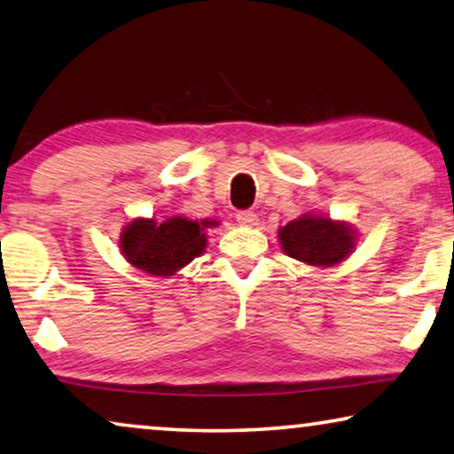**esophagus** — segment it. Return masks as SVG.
Returning a JSON list of instances; mask_svg holds the SVG:
<instances>
[{
  "mask_svg": "<svg viewBox=\"0 0 454 454\" xmlns=\"http://www.w3.org/2000/svg\"><path fill=\"white\" fill-rule=\"evenodd\" d=\"M236 220H239V224H242V226H256V224H259V215H256L254 212H250V209H245V212L236 214Z\"/></svg>",
  "mask_w": 454,
  "mask_h": 454,
  "instance_id": "esophagus-1",
  "label": "esophagus"
}]
</instances>
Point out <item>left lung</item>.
Wrapping results in <instances>:
<instances>
[{"label":"left lung","instance_id":"8db88e82","mask_svg":"<svg viewBox=\"0 0 454 454\" xmlns=\"http://www.w3.org/2000/svg\"><path fill=\"white\" fill-rule=\"evenodd\" d=\"M356 230L344 220L320 214H303L279 228L283 253L312 267H334L353 253Z\"/></svg>","mask_w":454,"mask_h":454}]
</instances>
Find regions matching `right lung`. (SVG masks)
<instances>
[{
	"instance_id": "obj_1",
	"label": "right lung",
	"mask_w": 454,
	"mask_h": 454,
	"mask_svg": "<svg viewBox=\"0 0 454 454\" xmlns=\"http://www.w3.org/2000/svg\"><path fill=\"white\" fill-rule=\"evenodd\" d=\"M218 220H189L173 215L165 222L137 218L121 228L120 250L132 267L154 277H173L207 247V228Z\"/></svg>"
}]
</instances>
